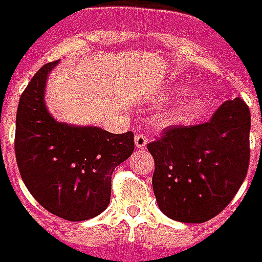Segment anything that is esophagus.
<instances>
[{"label": "esophagus", "instance_id": "1", "mask_svg": "<svg viewBox=\"0 0 262 262\" xmlns=\"http://www.w3.org/2000/svg\"><path fill=\"white\" fill-rule=\"evenodd\" d=\"M134 141H135V146L139 147V149H145L147 145V142H149L147 137L146 135H143V134H138V135H135Z\"/></svg>", "mask_w": 262, "mask_h": 262}]
</instances>
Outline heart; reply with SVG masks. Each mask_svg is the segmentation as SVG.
I'll return each instance as SVG.
<instances>
[{
  "mask_svg": "<svg viewBox=\"0 0 262 262\" xmlns=\"http://www.w3.org/2000/svg\"><path fill=\"white\" fill-rule=\"evenodd\" d=\"M186 92H188V88H186V86H176V88L170 90V91L164 95V101H177V99L182 98ZM206 107H207V101H206L204 96L192 95L188 101H185L184 103L174 112L172 119H174V121H177V123H186V121H190V120L196 119L199 115H202Z\"/></svg>",
  "mask_w": 262,
  "mask_h": 262,
  "instance_id": "heart-1",
  "label": "heart"
}]
</instances>
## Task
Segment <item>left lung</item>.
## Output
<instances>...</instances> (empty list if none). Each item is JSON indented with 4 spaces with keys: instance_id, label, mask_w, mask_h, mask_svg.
I'll return each instance as SVG.
<instances>
[{
    "instance_id": "obj_1",
    "label": "left lung",
    "mask_w": 262,
    "mask_h": 262,
    "mask_svg": "<svg viewBox=\"0 0 262 262\" xmlns=\"http://www.w3.org/2000/svg\"><path fill=\"white\" fill-rule=\"evenodd\" d=\"M250 125V110L235 98L207 123L171 125L147 143L155 159L153 192L167 217L202 224L231 203L249 170Z\"/></svg>"
}]
</instances>
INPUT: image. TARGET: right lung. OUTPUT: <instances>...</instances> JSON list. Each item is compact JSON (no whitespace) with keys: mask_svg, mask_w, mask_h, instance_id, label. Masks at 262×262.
Returning a JSON list of instances; mask_svg holds the SVG:
<instances>
[{"mask_svg":"<svg viewBox=\"0 0 262 262\" xmlns=\"http://www.w3.org/2000/svg\"><path fill=\"white\" fill-rule=\"evenodd\" d=\"M58 63L44 64L21 94L15 155L21 180L45 210L68 221H85L109 206L112 174L133 155L134 134L56 121L44 96Z\"/></svg>","mask_w":262,"mask_h":262,"instance_id":"add662e5","label":"right lung"}]
</instances>
